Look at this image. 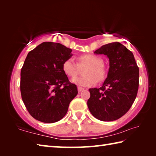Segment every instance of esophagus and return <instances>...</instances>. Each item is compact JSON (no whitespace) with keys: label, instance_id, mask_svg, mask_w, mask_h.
Listing matches in <instances>:
<instances>
[{"label":"esophagus","instance_id":"esophagus-1","mask_svg":"<svg viewBox=\"0 0 156 156\" xmlns=\"http://www.w3.org/2000/svg\"><path fill=\"white\" fill-rule=\"evenodd\" d=\"M78 92H81L84 90V89L83 88V87H78Z\"/></svg>","mask_w":156,"mask_h":156}]
</instances>
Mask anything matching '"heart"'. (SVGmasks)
Listing matches in <instances>:
<instances>
[{
	"instance_id": "obj_1",
	"label": "heart",
	"mask_w": 156,
	"mask_h": 156,
	"mask_svg": "<svg viewBox=\"0 0 156 156\" xmlns=\"http://www.w3.org/2000/svg\"><path fill=\"white\" fill-rule=\"evenodd\" d=\"M87 66L84 71V77L73 78V83L80 87H88L94 86L97 81L102 82L107 77V69L103 64V60L94 54L82 55L77 58V64L72 58H68L62 62V69L68 77L74 78L78 75L79 68Z\"/></svg>"
}]
</instances>
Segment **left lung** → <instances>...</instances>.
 Instances as JSON below:
<instances>
[{
	"instance_id": "8db88e82",
	"label": "left lung",
	"mask_w": 156,
	"mask_h": 156,
	"mask_svg": "<svg viewBox=\"0 0 156 156\" xmlns=\"http://www.w3.org/2000/svg\"><path fill=\"white\" fill-rule=\"evenodd\" d=\"M94 53L107 56L109 69L101 87L89 89L88 108L100 120H118L128 112L136 99L139 68L133 53L118 42L102 45Z\"/></svg>"
}]
</instances>
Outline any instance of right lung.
<instances>
[{
  "mask_svg": "<svg viewBox=\"0 0 156 156\" xmlns=\"http://www.w3.org/2000/svg\"><path fill=\"white\" fill-rule=\"evenodd\" d=\"M72 51L62 44L44 42L28 53L21 69L20 88L25 107L36 120L58 122L77 96V87L62 69Z\"/></svg>",
  "mask_w": 156,
  "mask_h": 156,
  "instance_id": "obj_1",
  "label": "right lung"
}]
</instances>
